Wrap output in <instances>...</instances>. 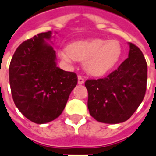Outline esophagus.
Returning a JSON list of instances; mask_svg holds the SVG:
<instances>
[{"instance_id": "1", "label": "esophagus", "mask_w": 156, "mask_h": 156, "mask_svg": "<svg viewBox=\"0 0 156 156\" xmlns=\"http://www.w3.org/2000/svg\"><path fill=\"white\" fill-rule=\"evenodd\" d=\"M78 84H83V83H84V78H83L82 76H78Z\"/></svg>"}]
</instances>
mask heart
Here are the masks:
<instances>
[{"label":"heart","mask_w":156,"mask_h":156,"mask_svg":"<svg viewBox=\"0 0 156 156\" xmlns=\"http://www.w3.org/2000/svg\"><path fill=\"white\" fill-rule=\"evenodd\" d=\"M122 55L118 40L94 39L80 40L70 44L67 50L60 51V57L71 62H83L84 70L93 76H103L114 68Z\"/></svg>","instance_id":"heart-1"}]
</instances>
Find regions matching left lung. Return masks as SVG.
I'll return each instance as SVG.
<instances>
[{
    "label": "left lung",
    "instance_id": "1",
    "mask_svg": "<svg viewBox=\"0 0 156 156\" xmlns=\"http://www.w3.org/2000/svg\"><path fill=\"white\" fill-rule=\"evenodd\" d=\"M128 57L105 78L88 79V108L91 116L103 123L129 119L146 91L147 63L138 46L129 43Z\"/></svg>",
    "mask_w": 156,
    "mask_h": 156
}]
</instances>
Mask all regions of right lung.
<instances>
[{
  "instance_id": "obj_1",
  "label": "right lung",
  "mask_w": 156,
  "mask_h": 156,
  "mask_svg": "<svg viewBox=\"0 0 156 156\" xmlns=\"http://www.w3.org/2000/svg\"><path fill=\"white\" fill-rule=\"evenodd\" d=\"M51 34V31L40 33L23 42L9 67L14 103L26 118L37 124L57 118L78 83L75 73L56 67L55 51L45 41Z\"/></svg>"
}]
</instances>
